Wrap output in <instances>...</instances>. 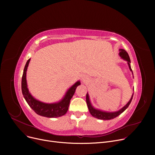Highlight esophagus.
<instances>
[{
	"mask_svg": "<svg viewBox=\"0 0 155 155\" xmlns=\"http://www.w3.org/2000/svg\"><path fill=\"white\" fill-rule=\"evenodd\" d=\"M87 80H88V78H87V77H85V76H83L82 78V80L83 82H87Z\"/></svg>",
	"mask_w": 155,
	"mask_h": 155,
	"instance_id": "obj_1",
	"label": "esophagus"
}]
</instances>
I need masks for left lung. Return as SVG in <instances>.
I'll return each mask as SVG.
<instances>
[{
	"label": "left lung",
	"instance_id": "obj_1",
	"mask_svg": "<svg viewBox=\"0 0 155 155\" xmlns=\"http://www.w3.org/2000/svg\"><path fill=\"white\" fill-rule=\"evenodd\" d=\"M119 51H120L119 54L121 56V58H123L124 60H125L127 61L129 69L133 72L132 69L131 68V65H130L131 60H130V58H129L128 53L124 50H123V49H120V50H119ZM133 94L131 97V99H130V101L128 102V103L125 105V106L123 108H122L120 110H119V111H117V112H103V111H101V110H97V109H94L92 106V105L90 102V100H89V97H88V94H87V95H86V102H87V106H88L89 112H90V113L91 114V115L93 117L99 119L110 120V119H114V118L117 117L118 116H119L121 113H123L128 107L130 103H131V102L133 99Z\"/></svg>",
	"mask_w": 155,
	"mask_h": 155
}]
</instances>
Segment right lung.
Listing matches in <instances>:
<instances>
[{"label":"right lung","instance_id":"obj_1","mask_svg":"<svg viewBox=\"0 0 155 155\" xmlns=\"http://www.w3.org/2000/svg\"><path fill=\"white\" fill-rule=\"evenodd\" d=\"M30 59H29L24 67L21 82V88L22 95L31 108L37 114L46 117H58L64 115L67 113L70 105V102L73 95L75 92L77 86L80 85V82H76L67 91L64 98L58 103L45 104L36 100L30 94L27 87L26 71Z\"/></svg>","mask_w":155,"mask_h":155}]
</instances>
